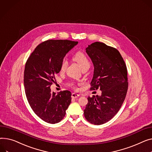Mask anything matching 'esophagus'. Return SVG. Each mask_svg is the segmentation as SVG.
I'll return each instance as SVG.
<instances>
[{
	"mask_svg": "<svg viewBox=\"0 0 152 152\" xmlns=\"http://www.w3.org/2000/svg\"><path fill=\"white\" fill-rule=\"evenodd\" d=\"M79 96H80V95H79V94H76V93H73V94H72V97L73 98H78Z\"/></svg>",
	"mask_w": 152,
	"mask_h": 152,
	"instance_id": "34e87169",
	"label": "esophagus"
}]
</instances>
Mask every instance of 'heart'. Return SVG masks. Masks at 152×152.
<instances>
[{
	"instance_id": "1",
	"label": "heart",
	"mask_w": 152,
	"mask_h": 152,
	"mask_svg": "<svg viewBox=\"0 0 152 152\" xmlns=\"http://www.w3.org/2000/svg\"><path fill=\"white\" fill-rule=\"evenodd\" d=\"M73 59L76 61L82 68L86 66L90 65L89 60L87 56L82 51H77L75 53L73 57ZM68 66V61L66 59H64L60 65V71L61 72H64Z\"/></svg>"
}]
</instances>
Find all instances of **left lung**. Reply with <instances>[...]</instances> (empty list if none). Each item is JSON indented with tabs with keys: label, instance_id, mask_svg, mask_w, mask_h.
Masks as SVG:
<instances>
[{
	"label": "left lung",
	"instance_id": "obj_1",
	"mask_svg": "<svg viewBox=\"0 0 152 152\" xmlns=\"http://www.w3.org/2000/svg\"><path fill=\"white\" fill-rule=\"evenodd\" d=\"M94 66L90 90H102V95L88 96L84 110L88 122L99 125L113 118L125 99L128 82L127 68L118 50L101 42L86 49Z\"/></svg>",
	"mask_w": 152,
	"mask_h": 152
}]
</instances>
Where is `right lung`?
I'll return each instance as SVG.
<instances>
[{"instance_id": "1", "label": "right lung", "mask_w": 152, "mask_h": 152, "mask_svg": "<svg viewBox=\"0 0 152 152\" xmlns=\"http://www.w3.org/2000/svg\"><path fill=\"white\" fill-rule=\"evenodd\" d=\"M77 42L49 39L38 45L28 58L24 84L28 102L34 112L45 122L54 124L61 121L72 102V93L52 92L50 86L65 55Z\"/></svg>"}]
</instances>
